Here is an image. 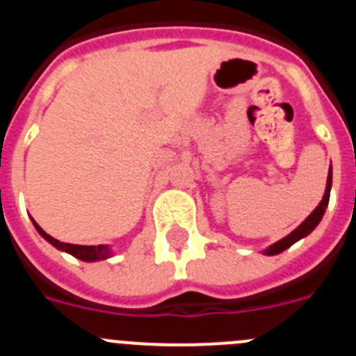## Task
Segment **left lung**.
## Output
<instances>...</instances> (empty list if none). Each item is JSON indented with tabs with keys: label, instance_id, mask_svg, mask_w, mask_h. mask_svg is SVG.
Masks as SVG:
<instances>
[{
	"label": "left lung",
	"instance_id": "8db88e82",
	"mask_svg": "<svg viewBox=\"0 0 356 356\" xmlns=\"http://www.w3.org/2000/svg\"><path fill=\"white\" fill-rule=\"evenodd\" d=\"M330 189H332V165L329 167V175H327V186H325V193H323V196H322V202L316 205V209L313 210V212L309 213V216L306 217V219L302 220V222L299 224V226L296 227L291 234H287V236L282 238V240L275 241V243L270 245V247H266L264 250H262V254L277 255V254H280V252L287 250L289 247H292L296 241H299V240H302V238L308 236V234L312 233L316 226H318L320 220H322V217H323V213H325L327 205H329Z\"/></svg>",
	"mask_w": 356,
	"mask_h": 356
}]
</instances>
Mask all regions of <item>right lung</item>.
Returning a JSON list of instances; mask_svg holds the SVG:
<instances>
[{"label":"right lung","instance_id":"right-lung-1","mask_svg":"<svg viewBox=\"0 0 356 356\" xmlns=\"http://www.w3.org/2000/svg\"><path fill=\"white\" fill-rule=\"evenodd\" d=\"M34 227H36L38 233L44 238L50 245H54L57 250L65 252V254H71L72 257L79 259V261L85 262H95V261H106V259L113 257V248L109 245H72V243H64V241L55 240L54 236H50L48 233H44L40 227V224L33 219Z\"/></svg>","mask_w":356,"mask_h":356}]
</instances>
